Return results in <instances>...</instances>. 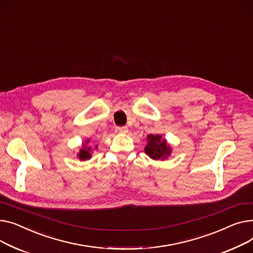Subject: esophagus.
Masks as SVG:
<instances>
[{
	"label": "esophagus",
	"mask_w": 253,
	"mask_h": 253,
	"mask_svg": "<svg viewBox=\"0 0 253 253\" xmlns=\"http://www.w3.org/2000/svg\"><path fill=\"white\" fill-rule=\"evenodd\" d=\"M115 131L117 133H126L128 131V129L126 126H116Z\"/></svg>",
	"instance_id": "34e87169"
}]
</instances>
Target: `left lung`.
<instances>
[{
  "label": "left lung",
  "mask_w": 253,
  "mask_h": 253,
  "mask_svg": "<svg viewBox=\"0 0 253 253\" xmlns=\"http://www.w3.org/2000/svg\"><path fill=\"white\" fill-rule=\"evenodd\" d=\"M147 145L145 147V153L152 159L163 160L168 158L171 153L170 146L168 145L167 141L162 139L161 135H149L147 136Z\"/></svg>",
  "instance_id": "8db88e82"
}]
</instances>
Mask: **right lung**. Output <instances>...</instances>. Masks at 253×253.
<instances>
[{"label": "right lung", "mask_w": 253, "mask_h": 253, "mask_svg": "<svg viewBox=\"0 0 253 253\" xmlns=\"http://www.w3.org/2000/svg\"><path fill=\"white\" fill-rule=\"evenodd\" d=\"M97 148V147H96ZM91 147H85V145H84L83 149H81L80 153L78 154L79 158L81 160H86V159H90L91 158Z\"/></svg>", "instance_id": "obj_1"}]
</instances>
